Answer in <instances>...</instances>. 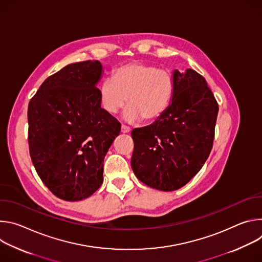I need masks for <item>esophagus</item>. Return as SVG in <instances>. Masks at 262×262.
I'll use <instances>...</instances> for the list:
<instances>
[{
    "label": "esophagus",
    "instance_id": "esophagus-1",
    "mask_svg": "<svg viewBox=\"0 0 262 262\" xmlns=\"http://www.w3.org/2000/svg\"><path fill=\"white\" fill-rule=\"evenodd\" d=\"M130 128L129 127H127V126H125V125H121V132L123 133V134H128V133H130Z\"/></svg>",
    "mask_w": 262,
    "mask_h": 262
}]
</instances>
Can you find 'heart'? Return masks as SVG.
I'll return each instance as SVG.
<instances>
[{
	"label": "heart",
	"mask_w": 262,
	"mask_h": 262,
	"mask_svg": "<svg viewBox=\"0 0 262 262\" xmlns=\"http://www.w3.org/2000/svg\"><path fill=\"white\" fill-rule=\"evenodd\" d=\"M174 82L171 73L154 65L130 62L118 67L112 79L99 86L100 103L108 114H117L125 105L123 118L129 123L158 121L171 103Z\"/></svg>",
	"instance_id": "obj_1"
}]
</instances>
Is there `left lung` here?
I'll return each mask as SVG.
<instances>
[{
  "mask_svg": "<svg viewBox=\"0 0 262 262\" xmlns=\"http://www.w3.org/2000/svg\"><path fill=\"white\" fill-rule=\"evenodd\" d=\"M174 92L165 114L132 132V168L152 189L170 192L188 183L203 167L212 148L219 112L205 79L188 68L172 73Z\"/></svg>",
  "mask_w": 262,
  "mask_h": 262,
  "instance_id": "obj_1",
  "label": "left lung"
}]
</instances>
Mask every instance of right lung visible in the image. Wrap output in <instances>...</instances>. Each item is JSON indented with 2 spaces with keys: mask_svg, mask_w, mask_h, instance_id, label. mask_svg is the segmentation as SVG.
I'll use <instances>...</instances> for the list:
<instances>
[{
  "mask_svg": "<svg viewBox=\"0 0 262 262\" xmlns=\"http://www.w3.org/2000/svg\"><path fill=\"white\" fill-rule=\"evenodd\" d=\"M99 61L65 66L29 102V149L42 182L60 199L80 201L103 181V160L121 125L101 107Z\"/></svg>",
  "mask_w": 262,
  "mask_h": 262,
  "instance_id": "right-lung-1",
  "label": "right lung"
}]
</instances>
